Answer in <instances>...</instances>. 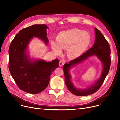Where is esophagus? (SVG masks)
Returning <instances> with one entry per match:
<instances>
[{"label": "esophagus", "instance_id": "34e87169", "mask_svg": "<svg viewBox=\"0 0 120 120\" xmlns=\"http://www.w3.org/2000/svg\"><path fill=\"white\" fill-rule=\"evenodd\" d=\"M64 65V63H63V61H60V62H59V66H60V67H62Z\"/></svg>", "mask_w": 120, "mask_h": 120}]
</instances>
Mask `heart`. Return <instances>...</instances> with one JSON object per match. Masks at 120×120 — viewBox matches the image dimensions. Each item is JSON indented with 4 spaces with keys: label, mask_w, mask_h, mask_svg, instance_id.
<instances>
[{
    "label": "heart",
    "mask_w": 120,
    "mask_h": 120,
    "mask_svg": "<svg viewBox=\"0 0 120 120\" xmlns=\"http://www.w3.org/2000/svg\"><path fill=\"white\" fill-rule=\"evenodd\" d=\"M57 44L52 42V47L56 54L61 53V49H68V57L74 59L80 56L90 42V36L86 31L77 28L61 32L57 37Z\"/></svg>",
    "instance_id": "heart-1"
}]
</instances>
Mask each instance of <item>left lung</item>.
I'll list each match as a JSON object with an SVG mask.
<instances>
[{"label":"left lung","instance_id":"8db88e82","mask_svg":"<svg viewBox=\"0 0 120 120\" xmlns=\"http://www.w3.org/2000/svg\"><path fill=\"white\" fill-rule=\"evenodd\" d=\"M96 39L93 46L85 53L77 58L65 64L63 67L65 83L68 90L74 95L79 96H86L95 93L99 90L106 79L111 66V49L109 43L101 32L95 28ZM93 55L97 56L103 64V70L100 78L94 85L84 89H79L74 86L70 81L71 76L69 70L72 67L82 62L88 57Z\"/></svg>","mask_w":120,"mask_h":120}]
</instances>
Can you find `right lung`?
<instances>
[{"label": "right lung", "instance_id": "obj_1", "mask_svg": "<svg viewBox=\"0 0 120 120\" xmlns=\"http://www.w3.org/2000/svg\"><path fill=\"white\" fill-rule=\"evenodd\" d=\"M45 24H34L21 30L14 37L9 48V70L18 87L25 92L36 94L48 86L52 72L59 67L58 59L51 62L42 60H31L26 52L29 42L34 37L42 39L46 45Z\"/></svg>", "mask_w": 120, "mask_h": 120}]
</instances>
